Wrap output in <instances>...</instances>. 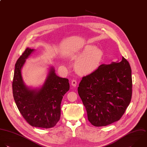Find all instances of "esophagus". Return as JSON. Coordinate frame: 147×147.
<instances>
[{
  "label": "esophagus",
  "mask_w": 147,
  "mask_h": 147,
  "mask_svg": "<svg viewBox=\"0 0 147 147\" xmlns=\"http://www.w3.org/2000/svg\"><path fill=\"white\" fill-rule=\"evenodd\" d=\"M71 85H72L73 86H74V87L76 86V85H77V81H76V80H74V79H73V80L71 81Z\"/></svg>",
  "instance_id": "1"
}]
</instances>
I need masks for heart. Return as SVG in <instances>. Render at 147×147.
<instances>
[{"label":"heart","instance_id":"1","mask_svg":"<svg viewBox=\"0 0 147 147\" xmlns=\"http://www.w3.org/2000/svg\"><path fill=\"white\" fill-rule=\"evenodd\" d=\"M103 56L101 49L94 46H86L82 53L75 57L78 59L76 64V71L81 74H86L95 70L99 66Z\"/></svg>","mask_w":147,"mask_h":147}]
</instances>
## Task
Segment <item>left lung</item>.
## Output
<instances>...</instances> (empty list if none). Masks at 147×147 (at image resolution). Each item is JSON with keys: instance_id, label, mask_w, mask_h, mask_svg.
I'll use <instances>...</instances> for the list:
<instances>
[{"instance_id": "left-lung-1", "label": "left lung", "mask_w": 147, "mask_h": 147, "mask_svg": "<svg viewBox=\"0 0 147 147\" xmlns=\"http://www.w3.org/2000/svg\"><path fill=\"white\" fill-rule=\"evenodd\" d=\"M78 93L93 125L104 127L119 121L132 98V70L129 62L123 57L120 62L101 65L82 77Z\"/></svg>"}]
</instances>
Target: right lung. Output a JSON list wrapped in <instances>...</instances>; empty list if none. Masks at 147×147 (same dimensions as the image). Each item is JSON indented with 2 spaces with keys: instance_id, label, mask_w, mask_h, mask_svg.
I'll list each match as a JSON object with an SVG mask.
<instances>
[{
  "instance_id": "obj_1",
  "label": "right lung",
  "mask_w": 147,
  "mask_h": 147,
  "mask_svg": "<svg viewBox=\"0 0 147 147\" xmlns=\"http://www.w3.org/2000/svg\"><path fill=\"white\" fill-rule=\"evenodd\" d=\"M33 51L26 48L15 63L12 81L13 97L19 111L28 124L35 127L50 128L59 120L61 101L70 89L69 80L57 76L52 68L39 90H30L27 88L22 80L21 68Z\"/></svg>"
}]
</instances>
